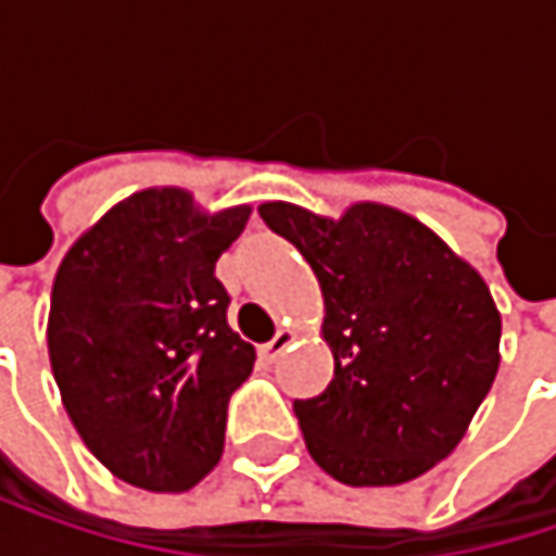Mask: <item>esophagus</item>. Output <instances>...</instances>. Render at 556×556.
<instances>
[{
    "label": "esophagus",
    "instance_id": "obj_1",
    "mask_svg": "<svg viewBox=\"0 0 556 556\" xmlns=\"http://www.w3.org/2000/svg\"><path fill=\"white\" fill-rule=\"evenodd\" d=\"M292 338H295V334H292V331H286V328L277 331V334H274V341H267V344L261 348V361H264V364H277L279 357H282V351L292 344Z\"/></svg>",
    "mask_w": 556,
    "mask_h": 556
}]
</instances>
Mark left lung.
<instances>
[{
  "label": "left lung",
  "mask_w": 556,
  "mask_h": 556,
  "mask_svg": "<svg viewBox=\"0 0 556 556\" xmlns=\"http://www.w3.org/2000/svg\"><path fill=\"white\" fill-rule=\"evenodd\" d=\"M261 218L315 270L334 377L295 399L312 460L348 486H399L464 438L500 370L490 286L418 218L357 202L321 218L264 202Z\"/></svg>",
  "instance_id": "left-lung-1"
}]
</instances>
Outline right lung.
I'll use <instances>...</instances> for the list:
<instances>
[{
  "label": "right lung",
  "instance_id": "right-lung-1",
  "mask_svg": "<svg viewBox=\"0 0 556 556\" xmlns=\"http://www.w3.org/2000/svg\"><path fill=\"white\" fill-rule=\"evenodd\" d=\"M248 218L251 205L208 215L186 189H141L60 261L56 389L83 444L131 486L186 493L222 457L228 399L257 354L228 325L215 261Z\"/></svg>",
  "mask_w": 556,
  "mask_h": 556
}]
</instances>
